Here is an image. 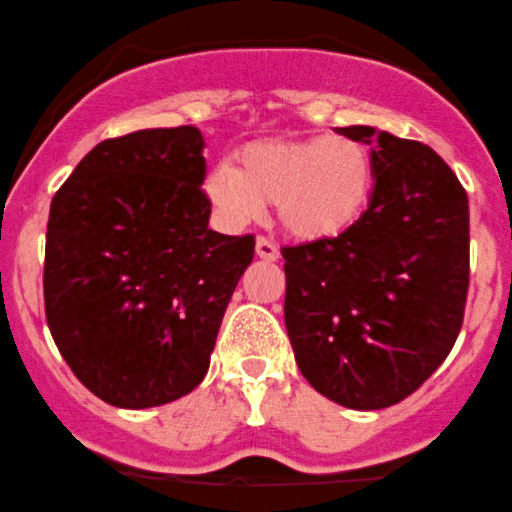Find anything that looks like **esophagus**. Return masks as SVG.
Instances as JSON below:
<instances>
[{"label": "esophagus", "instance_id": "34e87169", "mask_svg": "<svg viewBox=\"0 0 512 512\" xmlns=\"http://www.w3.org/2000/svg\"><path fill=\"white\" fill-rule=\"evenodd\" d=\"M256 256L261 258V261H277V258H280V251H277V247L270 240H265V237H258V240H256Z\"/></svg>", "mask_w": 512, "mask_h": 512}]
</instances>
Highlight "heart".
<instances>
[{
	"instance_id": "obj_1",
	"label": "heart",
	"mask_w": 512,
	"mask_h": 512,
	"mask_svg": "<svg viewBox=\"0 0 512 512\" xmlns=\"http://www.w3.org/2000/svg\"><path fill=\"white\" fill-rule=\"evenodd\" d=\"M240 169L218 164L207 195L225 223L244 225L275 204L277 223L301 242L353 230L374 192L367 145L343 134L261 138L237 152Z\"/></svg>"
}]
</instances>
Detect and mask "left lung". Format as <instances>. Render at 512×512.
I'll return each instance as SVG.
<instances>
[{"label":"left lung","instance_id":"left-lung-1","mask_svg":"<svg viewBox=\"0 0 512 512\" xmlns=\"http://www.w3.org/2000/svg\"><path fill=\"white\" fill-rule=\"evenodd\" d=\"M369 207L334 240L284 247V324L301 374L348 409L402 402L444 362L463 324L468 195L433 148L374 126Z\"/></svg>","mask_w":512,"mask_h":512}]
</instances>
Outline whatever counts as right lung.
<instances>
[{
    "mask_svg": "<svg viewBox=\"0 0 512 512\" xmlns=\"http://www.w3.org/2000/svg\"><path fill=\"white\" fill-rule=\"evenodd\" d=\"M197 126L141 129L86 155L51 202L44 308L79 381L148 409L202 383L254 237L209 228Z\"/></svg>",
    "mask_w": 512,
    "mask_h": 512,
    "instance_id": "1",
    "label": "right lung"
}]
</instances>
